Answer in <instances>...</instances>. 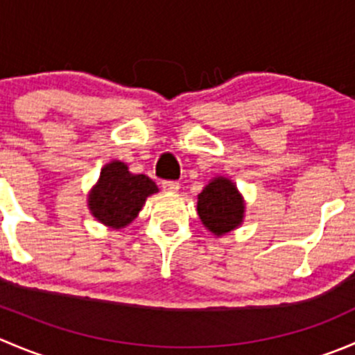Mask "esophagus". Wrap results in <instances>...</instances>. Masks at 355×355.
I'll return each mask as SVG.
<instances>
[{
    "label": "esophagus",
    "instance_id": "obj_1",
    "mask_svg": "<svg viewBox=\"0 0 355 355\" xmlns=\"http://www.w3.org/2000/svg\"><path fill=\"white\" fill-rule=\"evenodd\" d=\"M161 187H163L164 192H178V189H180V184H178V182H175V180H164Z\"/></svg>",
    "mask_w": 355,
    "mask_h": 355
}]
</instances>
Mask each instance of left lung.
Returning a JSON list of instances; mask_svg holds the SVG:
<instances>
[{
    "label": "left lung",
    "instance_id": "left-lung-1",
    "mask_svg": "<svg viewBox=\"0 0 355 355\" xmlns=\"http://www.w3.org/2000/svg\"><path fill=\"white\" fill-rule=\"evenodd\" d=\"M245 204L237 185L225 177H216L198 196V214L211 234L216 237L241 227Z\"/></svg>",
    "mask_w": 355,
    "mask_h": 355
}]
</instances>
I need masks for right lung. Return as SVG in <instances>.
<instances>
[{
  "label": "right lung",
  "instance_id": "right-lung-1",
  "mask_svg": "<svg viewBox=\"0 0 355 355\" xmlns=\"http://www.w3.org/2000/svg\"><path fill=\"white\" fill-rule=\"evenodd\" d=\"M156 192L151 178L130 173L121 161H111L103 166L98 184L89 192L87 206L96 220L120 230L135 220L146 199Z\"/></svg>",
  "mask_w": 355,
  "mask_h": 355
}]
</instances>
